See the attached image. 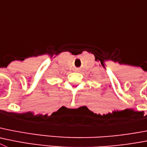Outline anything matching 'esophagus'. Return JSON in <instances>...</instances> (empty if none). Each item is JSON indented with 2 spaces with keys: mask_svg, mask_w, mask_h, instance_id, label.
Segmentation results:
<instances>
[{
  "mask_svg": "<svg viewBox=\"0 0 147 147\" xmlns=\"http://www.w3.org/2000/svg\"><path fill=\"white\" fill-rule=\"evenodd\" d=\"M75 71H78V69H76V70H75Z\"/></svg>",
  "mask_w": 147,
  "mask_h": 147,
  "instance_id": "1",
  "label": "esophagus"
}]
</instances>
